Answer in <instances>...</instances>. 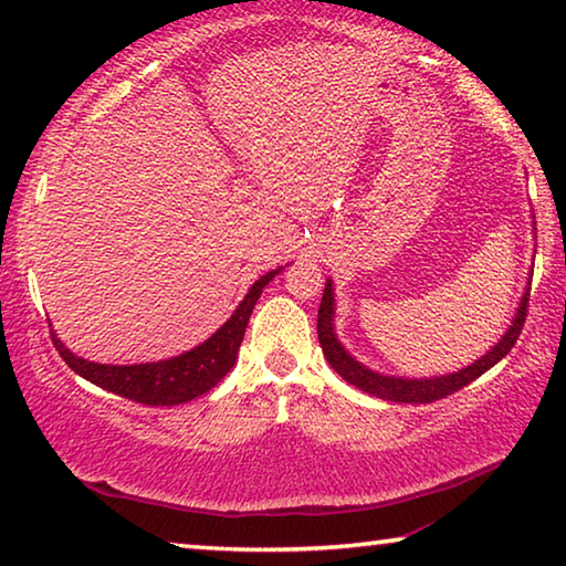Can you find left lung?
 <instances>
[{
    "label": "left lung",
    "mask_w": 566,
    "mask_h": 566,
    "mask_svg": "<svg viewBox=\"0 0 566 566\" xmlns=\"http://www.w3.org/2000/svg\"><path fill=\"white\" fill-rule=\"evenodd\" d=\"M532 229L536 224L532 222ZM530 284H532V272L530 280H526L524 294L520 304H516V312L510 322V327L502 334V339H496L494 347L490 352H484L482 357L474 359L467 367L449 371V375H434V377H397V375H381V371L369 369L367 364H361L357 357H352L347 347L339 342L337 329H334V317H337V300H334V284L327 280V286H324V296L319 304V317H317V332H319V344L327 361L332 364V369L337 375L349 381L352 387H357L361 391H367L371 397L387 399V401H405V405H429V401H437L447 395H454L462 387H467L469 381H474L476 377H482L486 369H492L496 361H502L506 354L512 352V347L520 339L522 324L526 317V302H530Z\"/></svg>",
    "instance_id": "1"
}]
</instances>
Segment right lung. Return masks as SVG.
<instances>
[{"instance_id": "add662e5", "label": "right lung", "mask_w": 566, "mask_h": 566, "mask_svg": "<svg viewBox=\"0 0 566 566\" xmlns=\"http://www.w3.org/2000/svg\"><path fill=\"white\" fill-rule=\"evenodd\" d=\"M282 270L284 266L262 274L260 280L249 286V292L232 312V317L212 337L197 344L195 349L177 354V357L145 364H102L74 354L54 332L52 342L56 352L62 354V359L70 364V369L92 381V385L112 391V395H119L124 399L139 401V405L149 407L185 405V401L207 395L209 389L217 387L229 375V369L237 361L239 344L244 339L247 324L249 317H252L256 300H260L264 286Z\"/></svg>"}]
</instances>
